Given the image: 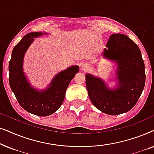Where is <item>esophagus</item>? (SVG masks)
<instances>
[{
    "label": "esophagus",
    "mask_w": 154,
    "mask_h": 154,
    "mask_svg": "<svg viewBox=\"0 0 154 154\" xmlns=\"http://www.w3.org/2000/svg\"><path fill=\"white\" fill-rule=\"evenodd\" d=\"M89 68H90V66H89V64H83L81 66L82 70L85 71H88V69H89Z\"/></svg>",
    "instance_id": "esophagus-1"
}]
</instances>
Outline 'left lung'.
<instances>
[{"label": "left lung", "mask_w": 154, "mask_h": 154, "mask_svg": "<svg viewBox=\"0 0 154 154\" xmlns=\"http://www.w3.org/2000/svg\"><path fill=\"white\" fill-rule=\"evenodd\" d=\"M102 57L117 65L114 88H110L100 77L86 73V87L90 100L97 109L109 115L130 111L136 104L144 90L146 75L140 48L129 37L111 34Z\"/></svg>", "instance_id": "left-lung-1"}]
</instances>
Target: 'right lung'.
Instances as JSON below:
<instances>
[{
  "label": "right lung",
  "mask_w": 154,
  "mask_h": 154,
  "mask_svg": "<svg viewBox=\"0 0 154 154\" xmlns=\"http://www.w3.org/2000/svg\"><path fill=\"white\" fill-rule=\"evenodd\" d=\"M46 34L31 32L25 35L14 46L9 62L10 86L17 100L26 111L38 116H48L60 109L69 83L79 71V66L74 65L57 73L45 89L31 85L23 70L24 54L34 38Z\"/></svg>",
  "instance_id": "add662e5"
}]
</instances>
